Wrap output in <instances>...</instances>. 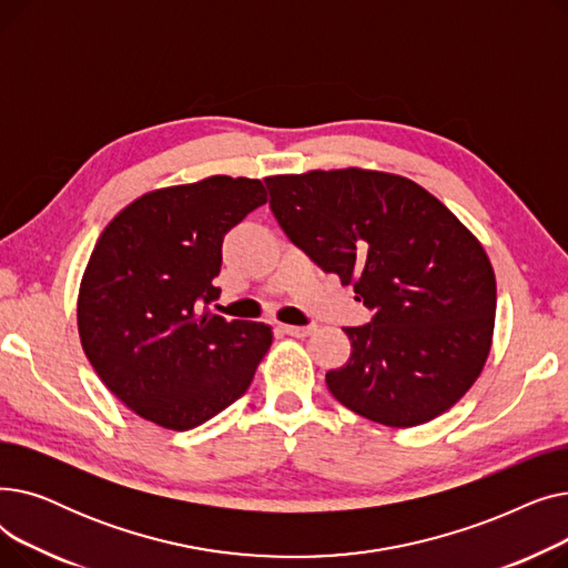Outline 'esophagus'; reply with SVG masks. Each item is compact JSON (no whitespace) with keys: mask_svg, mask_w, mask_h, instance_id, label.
Listing matches in <instances>:
<instances>
[{"mask_svg":"<svg viewBox=\"0 0 568 568\" xmlns=\"http://www.w3.org/2000/svg\"><path fill=\"white\" fill-rule=\"evenodd\" d=\"M281 329L294 338H306L313 334V326H294V324H283Z\"/></svg>","mask_w":568,"mask_h":568,"instance_id":"esophagus-1","label":"esophagus"}]
</instances>
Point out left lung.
<instances>
[{
    "label": "left lung",
    "instance_id": "left-lung-1",
    "mask_svg": "<svg viewBox=\"0 0 568 568\" xmlns=\"http://www.w3.org/2000/svg\"><path fill=\"white\" fill-rule=\"evenodd\" d=\"M268 206L292 244L375 311L345 326V366L326 386L347 409L422 426L454 407L493 345L497 285L476 239L407 176L366 168L266 176Z\"/></svg>",
    "mask_w": 568,
    "mask_h": 568
}]
</instances>
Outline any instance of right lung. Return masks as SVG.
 <instances>
[{
	"mask_svg": "<svg viewBox=\"0 0 568 568\" xmlns=\"http://www.w3.org/2000/svg\"><path fill=\"white\" fill-rule=\"evenodd\" d=\"M266 202L260 179L214 174L156 189L101 232L78 290V334L108 389L142 419L191 430L242 398L272 347L264 322H227L223 236Z\"/></svg>",
	"mask_w": 568,
	"mask_h": 568,
	"instance_id": "1",
	"label": "right lung"
}]
</instances>
